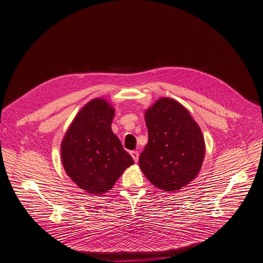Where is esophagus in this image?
Returning <instances> with one entry per match:
<instances>
[{
    "instance_id": "obj_1",
    "label": "esophagus",
    "mask_w": 263,
    "mask_h": 263,
    "mask_svg": "<svg viewBox=\"0 0 263 263\" xmlns=\"http://www.w3.org/2000/svg\"><path fill=\"white\" fill-rule=\"evenodd\" d=\"M130 154H131V156H132V158H133V160H134L135 162H137V161H138V157H139L138 152H137V151H132Z\"/></svg>"
}]
</instances>
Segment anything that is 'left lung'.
I'll use <instances>...</instances> for the list:
<instances>
[{
    "mask_svg": "<svg viewBox=\"0 0 263 263\" xmlns=\"http://www.w3.org/2000/svg\"><path fill=\"white\" fill-rule=\"evenodd\" d=\"M148 141L139 167L157 189L174 193L199 175L205 157L202 131L174 99L160 98L144 112Z\"/></svg>",
    "mask_w": 263,
    "mask_h": 263,
    "instance_id": "1",
    "label": "left lung"
}]
</instances>
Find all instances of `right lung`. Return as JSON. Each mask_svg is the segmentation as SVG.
I'll use <instances>...</instances> for the list:
<instances>
[{"label": "right lung", "instance_id": "obj_1", "mask_svg": "<svg viewBox=\"0 0 263 263\" xmlns=\"http://www.w3.org/2000/svg\"><path fill=\"white\" fill-rule=\"evenodd\" d=\"M115 111L105 99L89 101L74 117L61 142V161L66 175L91 195L110 191L134 163L111 130Z\"/></svg>", "mask_w": 263, "mask_h": 263}]
</instances>
